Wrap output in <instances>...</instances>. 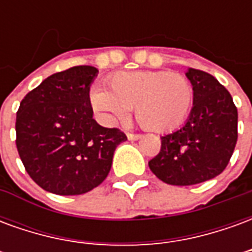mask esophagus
<instances>
[{
	"instance_id": "34e87169",
	"label": "esophagus",
	"mask_w": 252,
	"mask_h": 252,
	"mask_svg": "<svg viewBox=\"0 0 252 252\" xmlns=\"http://www.w3.org/2000/svg\"><path fill=\"white\" fill-rule=\"evenodd\" d=\"M126 137H128L129 140H137V139L142 137V135H140V133H131V132H128V133H126Z\"/></svg>"
}]
</instances>
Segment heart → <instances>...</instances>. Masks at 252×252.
<instances>
[{
	"label": "heart",
	"mask_w": 252,
	"mask_h": 252,
	"mask_svg": "<svg viewBox=\"0 0 252 252\" xmlns=\"http://www.w3.org/2000/svg\"><path fill=\"white\" fill-rule=\"evenodd\" d=\"M108 92L93 89L90 104L108 124L124 121L135 109L137 123L147 131H173L186 120L194 101V89L180 72H116L106 81Z\"/></svg>",
	"instance_id": "heart-1"
}]
</instances>
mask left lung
Listing matches in <instances>:
<instances>
[{
  "mask_svg": "<svg viewBox=\"0 0 252 252\" xmlns=\"http://www.w3.org/2000/svg\"><path fill=\"white\" fill-rule=\"evenodd\" d=\"M194 101L185 126L160 137V151L148 162L164 184L188 186L221 174L238 142V109L227 89L201 70L186 72Z\"/></svg>",
  "mask_w": 252,
  "mask_h": 252,
  "instance_id": "1",
  "label": "left lung"
}]
</instances>
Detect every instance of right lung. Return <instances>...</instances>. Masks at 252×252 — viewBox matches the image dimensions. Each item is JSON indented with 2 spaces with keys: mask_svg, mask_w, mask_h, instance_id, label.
Returning <instances> with one entry per match:
<instances>
[{
  "mask_svg": "<svg viewBox=\"0 0 252 252\" xmlns=\"http://www.w3.org/2000/svg\"><path fill=\"white\" fill-rule=\"evenodd\" d=\"M98 70L75 66L31 90L16 115V146L27 173L59 195L88 193L108 177L113 154L126 136L93 119L90 83Z\"/></svg>",
  "mask_w": 252,
  "mask_h": 252,
  "instance_id": "right-lung-1",
  "label": "right lung"
}]
</instances>
